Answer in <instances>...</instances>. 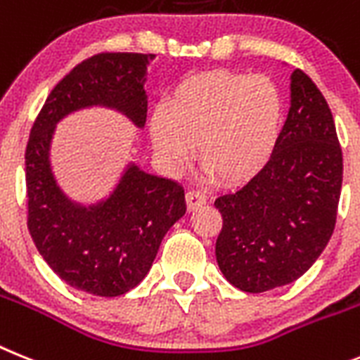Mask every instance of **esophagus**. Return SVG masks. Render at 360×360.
<instances>
[{
    "label": "esophagus",
    "instance_id": "34e87169",
    "mask_svg": "<svg viewBox=\"0 0 360 360\" xmlns=\"http://www.w3.org/2000/svg\"><path fill=\"white\" fill-rule=\"evenodd\" d=\"M206 195L202 192H199V190H190V192H186V206H188V210H195V208H199V206L206 205Z\"/></svg>",
    "mask_w": 360,
    "mask_h": 360
}]
</instances>
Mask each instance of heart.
Listing matches in <instances>:
<instances>
[{
    "label": "heart",
    "instance_id": "obj_1",
    "mask_svg": "<svg viewBox=\"0 0 360 360\" xmlns=\"http://www.w3.org/2000/svg\"><path fill=\"white\" fill-rule=\"evenodd\" d=\"M283 127V98L264 76L208 70L174 86L167 106L148 117L150 141L170 170L183 167L190 145L217 184H239L266 167Z\"/></svg>",
    "mask_w": 360,
    "mask_h": 360
}]
</instances>
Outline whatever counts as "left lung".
<instances>
[{"mask_svg":"<svg viewBox=\"0 0 360 360\" xmlns=\"http://www.w3.org/2000/svg\"><path fill=\"white\" fill-rule=\"evenodd\" d=\"M290 83V112L268 165L215 199L223 228L217 264L230 284L261 293L297 281L335 228L342 152L326 99L304 72Z\"/></svg>","mask_w":360,"mask_h":360,"instance_id":"obj_1","label":"left lung"}]
</instances>
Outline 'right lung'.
Instances as JSON below:
<instances>
[{
	"label": "right lung",
	"mask_w": 360,
	"mask_h": 360,
	"mask_svg": "<svg viewBox=\"0 0 360 360\" xmlns=\"http://www.w3.org/2000/svg\"><path fill=\"white\" fill-rule=\"evenodd\" d=\"M154 58L103 52L81 61L49 94L27 143V224L34 245L59 279L92 295H123L145 279L162 237L186 212L184 190L130 162L108 198L79 205L59 188L50 145L56 124L89 106H108L145 127L146 67Z\"/></svg>",
	"instance_id": "right-lung-1"
}]
</instances>
